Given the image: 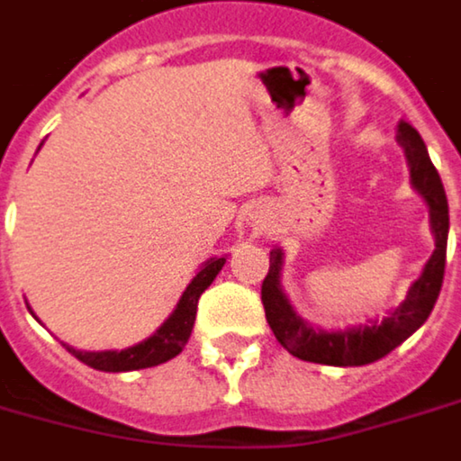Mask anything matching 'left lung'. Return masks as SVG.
<instances>
[{"instance_id": "left-lung-1", "label": "left lung", "mask_w": 461, "mask_h": 461, "mask_svg": "<svg viewBox=\"0 0 461 461\" xmlns=\"http://www.w3.org/2000/svg\"><path fill=\"white\" fill-rule=\"evenodd\" d=\"M396 141L406 151L412 188L429 204V226H431L436 240L434 254L424 263L422 275L412 282L406 298L394 310H389L387 317L368 320V324L348 326L340 331H324V329L308 324L303 317H298L296 310L291 308L282 282H279L285 251L275 247L270 251V270L263 279L261 301L266 308V320H268L279 345L298 359L326 366L373 364L418 331L434 310L440 285H443V273H446L447 230H450L446 188L440 184L438 172L429 158L427 147H424L418 130L401 121Z\"/></svg>"}]
</instances>
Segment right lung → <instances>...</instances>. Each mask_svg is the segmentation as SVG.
Masks as SVG:
<instances>
[{
	"label": "right lung",
	"mask_w": 461,
	"mask_h": 461,
	"mask_svg": "<svg viewBox=\"0 0 461 461\" xmlns=\"http://www.w3.org/2000/svg\"><path fill=\"white\" fill-rule=\"evenodd\" d=\"M41 149V147H39ZM226 257H212L200 266L195 277L188 282L184 289L182 298L176 303V308L163 324L141 343L132 345L125 349H104V352H84V349H74L65 345L67 352H72L78 361L86 366L104 373H125V371H140V368H151V366L165 364V361L175 359L176 354L182 352L184 345L188 343L193 331V321L198 312V298L203 291L214 282L219 270L223 268ZM30 308V305H27ZM32 312V310H30ZM34 317V312H32ZM37 320V317H34ZM39 321V320H37Z\"/></svg>",
	"instance_id": "right-lung-1"
}]
</instances>
